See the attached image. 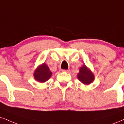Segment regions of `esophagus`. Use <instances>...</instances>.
I'll use <instances>...</instances> for the list:
<instances>
[{"label": "esophagus", "mask_w": 124, "mask_h": 124, "mask_svg": "<svg viewBox=\"0 0 124 124\" xmlns=\"http://www.w3.org/2000/svg\"><path fill=\"white\" fill-rule=\"evenodd\" d=\"M62 72H67V73H69L71 71L70 70H62Z\"/></svg>", "instance_id": "34e87169"}]
</instances>
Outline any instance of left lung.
I'll use <instances>...</instances> for the list:
<instances>
[{"label": "left lung", "mask_w": 124, "mask_h": 124, "mask_svg": "<svg viewBox=\"0 0 124 124\" xmlns=\"http://www.w3.org/2000/svg\"><path fill=\"white\" fill-rule=\"evenodd\" d=\"M78 78L83 84L89 85L94 79L93 74L87 68L85 65H83L80 68L79 73L78 74Z\"/></svg>", "instance_id": "1"}]
</instances>
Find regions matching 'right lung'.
I'll list each match as a JSON object with an SVG mask.
<instances>
[{
    "label": "right lung",
    "instance_id": "1",
    "mask_svg": "<svg viewBox=\"0 0 124 124\" xmlns=\"http://www.w3.org/2000/svg\"><path fill=\"white\" fill-rule=\"evenodd\" d=\"M52 72L45 64H43L37 68L34 72V76L36 80L39 82H45L50 78Z\"/></svg>",
    "mask_w": 124,
    "mask_h": 124
}]
</instances>
